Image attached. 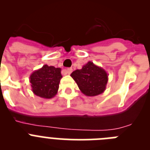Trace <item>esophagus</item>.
Listing matches in <instances>:
<instances>
[{
  "mask_svg": "<svg viewBox=\"0 0 150 150\" xmlns=\"http://www.w3.org/2000/svg\"><path fill=\"white\" fill-rule=\"evenodd\" d=\"M72 71H73V69L71 68V67H70V68H67V70H66V72H67V74H71Z\"/></svg>",
  "mask_w": 150,
  "mask_h": 150,
  "instance_id": "1",
  "label": "esophagus"
}]
</instances>
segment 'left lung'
Returning <instances> with one entry per match:
<instances>
[{
  "instance_id": "8db88e82",
  "label": "left lung",
  "mask_w": 150,
  "mask_h": 150,
  "mask_svg": "<svg viewBox=\"0 0 150 150\" xmlns=\"http://www.w3.org/2000/svg\"><path fill=\"white\" fill-rule=\"evenodd\" d=\"M85 95L96 96L105 91L108 82V74L104 69L88 62L82 69L76 70L71 74Z\"/></svg>"
}]
</instances>
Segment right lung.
I'll return each mask as SVG.
<instances>
[{
	"label": "right lung",
	"mask_w": 150,
	"mask_h": 150,
	"mask_svg": "<svg viewBox=\"0 0 150 150\" xmlns=\"http://www.w3.org/2000/svg\"><path fill=\"white\" fill-rule=\"evenodd\" d=\"M62 69L45 64L30 74L29 81L34 95L46 99L52 98L58 92L62 78Z\"/></svg>",
	"instance_id": "obj_1"
}]
</instances>
